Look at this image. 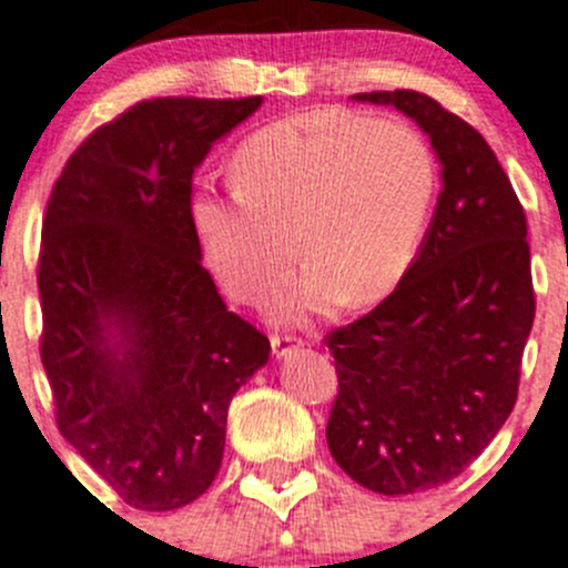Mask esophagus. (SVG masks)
I'll list each match as a JSON object with an SVG mask.
<instances>
[{"label": "esophagus", "mask_w": 568, "mask_h": 568, "mask_svg": "<svg viewBox=\"0 0 568 568\" xmlns=\"http://www.w3.org/2000/svg\"><path fill=\"white\" fill-rule=\"evenodd\" d=\"M302 344H305V341H302L300 335H294V333H274L272 335V349H274V355H277V357L288 355L291 349H296V346H302Z\"/></svg>", "instance_id": "34e87169"}]
</instances>
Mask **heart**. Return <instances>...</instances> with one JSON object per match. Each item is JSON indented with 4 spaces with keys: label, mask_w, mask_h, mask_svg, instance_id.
I'll return each mask as SVG.
<instances>
[{
    "label": "heart",
    "mask_w": 568,
    "mask_h": 568,
    "mask_svg": "<svg viewBox=\"0 0 568 568\" xmlns=\"http://www.w3.org/2000/svg\"><path fill=\"white\" fill-rule=\"evenodd\" d=\"M235 194H196L191 224L233 300L263 307L294 268L283 311H322L394 291L416 261L438 191L422 130L355 110H305L252 132L233 158Z\"/></svg>",
    "instance_id": "b5f03b06"
}]
</instances>
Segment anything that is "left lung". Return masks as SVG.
<instances>
[{
	"label": "left lung",
	"mask_w": 568,
	"mask_h": 568,
	"mask_svg": "<svg viewBox=\"0 0 568 568\" xmlns=\"http://www.w3.org/2000/svg\"><path fill=\"white\" fill-rule=\"evenodd\" d=\"M355 99L410 115L444 166L413 266L372 313L324 338L338 374L329 453L363 488L396 497L455 480L497 436L519 394L536 294L525 207L486 138L427 93Z\"/></svg>",
	"instance_id": "obj_1"
}]
</instances>
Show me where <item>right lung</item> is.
Returning a JSON list of instances; mask_svg holds the SVG:
<instances>
[{
	"mask_svg": "<svg viewBox=\"0 0 568 568\" xmlns=\"http://www.w3.org/2000/svg\"><path fill=\"white\" fill-rule=\"evenodd\" d=\"M263 97H163L65 161L38 255L41 363L65 442L138 510L211 488L235 390L266 335L227 311L191 224V180Z\"/></svg>",
	"mask_w": 568,
	"mask_h": 568,
	"instance_id": "add662e5",
	"label": "right lung"
}]
</instances>
